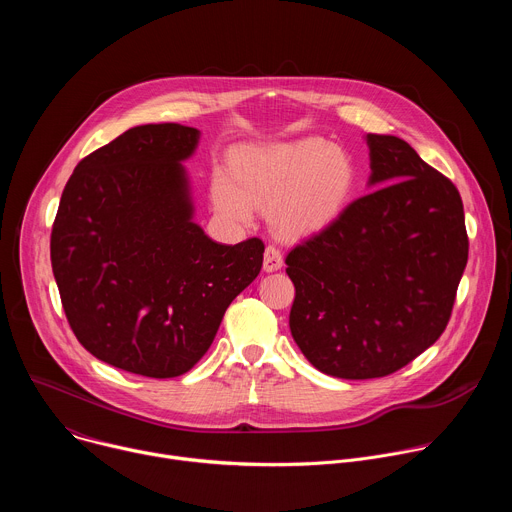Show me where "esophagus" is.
<instances>
[{
	"mask_svg": "<svg viewBox=\"0 0 512 512\" xmlns=\"http://www.w3.org/2000/svg\"><path fill=\"white\" fill-rule=\"evenodd\" d=\"M281 265H283L281 249L277 245H273V243L267 245L265 255H263V269L265 271H277V269H281Z\"/></svg>",
	"mask_w": 512,
	"mask_h": 512,
	"instance_id": "obj_1",
	"label": "esophagus"
}]
</instances>
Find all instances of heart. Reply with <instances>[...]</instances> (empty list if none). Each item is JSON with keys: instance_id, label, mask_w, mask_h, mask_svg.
Segmentation results:
<instances>
[{"instance_id": "b5f03b06", "label": "heart", "mask_w": 512, "mask_h": 512, "mask_svg": "<svg viewBox=\"0 0 512 512\" xmlns=\"http://www.w3.org/2000/svg\"><path fill=\"white\" fill-rule=\"evenodd\" d=\"M231 170L233 178L221 172L212 180L216 208L233 218H249L253 206L271 208V221L283 235L328 227L354 186L350 158L318 137L251 148Z\"/></svg>"}]
</instances>
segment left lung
Returning <instances> with one entry per match:
<instances>
[{
    "mask_svg": "<svg viewBox=\"0 0 512 512\" xmlns=\"http://www.w3.org/2000/svg\"><path fill=\"white\" fill-rule=\"evenodd\" d=\"M371 184L291 249L289 330L338 379L387 377L446 330L468 263L464 204L450 178L395 135L369 133Z\"/></svg>",
    "mask_w": 512,
    "mask_h": 512,
    "instance_id": "8db88e82",
    "label": "left lung"
}]
</instances>
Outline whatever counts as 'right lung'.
<instances>
[{"instance_id": "1", "label": "right lung", "mask_w": 512, "mask_h": 512, "mask_svg": "<svg viewBox=\"0 0 512 512\" xmlns=\"http://www.w3.org/2000/svg\"><path fill=\"white\" fill-rule=\"evenodd\" d=\"M198 129L131 127L79 162L50 235L66 320L99 360L152 379L188 373L231 302L259 275L265 245L214 243L192 223L182 160Z\"/></svg>"}]
</instances>
